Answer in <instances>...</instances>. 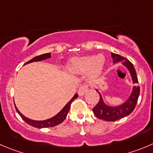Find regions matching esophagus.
I'll return each instance as SVG.
<instances>
[{"mask_svg": "<svg viewBox=\"0 0 153 153\" xmlns=\"http://www.w3.org/2000/svg\"><path fill=\"white\" fill-rule=\"evenodd\" d=\"M88 87L87 86V85H82V86L80 87L79 89H78V95H79V96H83L84 94L88 91Z\"/></svg>", "mask_w": 153, "mask_h": 153, "instance_id": "esophagus-1", "label": "esophagus"}]
</instances>
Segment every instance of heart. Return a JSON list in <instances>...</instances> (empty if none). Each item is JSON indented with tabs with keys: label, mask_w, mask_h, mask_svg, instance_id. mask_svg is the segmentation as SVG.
Instances as JSON below:
<instances>
[{
	"label": "heart",
	"mask_w": 153,
	"mask_h": 153,
	"mask_svg": "<svg viewBox=\"0 0 153 153\" xmlns=\"http://www.w3.org/2000/svg\"><path fill=\"white\" fill-rule=\"evenodd\" d=\"M104 63L105 58L102 55L88 56L72 59L66 68L72 74H84L89 72L90 76L96 78L102 72Z\"/></svg>",
	"instance_id": "heart-1"
}]
</instances>
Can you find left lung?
Wrapping results in <instances>:
<instances>
[{"mask_svg":"<svg viewBox=\"0 0 153 153\" xmlns=\"http://www.w3.org/2000/svg\"><path fill=\"white\" fill-rule=\"evenodd\" d=\"M111 55H112V59H113L114 63L121 62L122 65H125L128 68L131 75V78H132L133 83H138L136 70L134 67V65L128 59L118 55V54L111 53ZM96 91H98L97 89ZM98 93L100 96V101L93 108V112L95 115V116L99 119L104 120L106 122H114V121H117L120 118H122L127 115H130L134 111L140 95V87H133L132 92H131L128 99L124 103L118 105V106H111V105H106L102 100L100 93L99 91H98Z\"/></svg>","mask_w":153,"mask_h":153,"instance_id":"left-lung-1","label":"left lung"}]
</instances>
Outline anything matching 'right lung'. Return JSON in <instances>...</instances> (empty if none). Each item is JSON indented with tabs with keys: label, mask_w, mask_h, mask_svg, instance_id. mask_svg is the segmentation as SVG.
Wrapping results in <instances>:
<instances>
[{
	"label": "right lung",
	"mask_w": 153,
	"mask_h": 153,
	"mask_svg": "<svg viewBox=\"0 0 153 153\" xmlns=\"http://www.w3.org/2000/svg\"><path fill=\"white\" fill-rule=\"evenodd\" d=\"M51 57V53H44V54H41V55L37 56L34 57L33 59H31V60L28 61L25 64L30 63V62H38V61H41L44 60V59H49ZM78 97V95L77 94H75V96L72 98V99L70 100L69 102L65 105V106L62 108V110L59 112V113H57L55 116L52 117V118H49V119L47 120H44V121H35V120H32L30 119V118H26L25 116H24L22 113H21L18 110V109L16 108L15 105V108L16 109V112H18L19 115H20L21 118L26 122L27 124H28L29 125L32 127H35V128H50V127H54L56 125H58L59 124L62 123L63 122L65 118H66L67 114L68 112H69L70 109V106H71V104L72 102L76 99L77 97Z\"/></svg>",
	"instance_id": "add662e5"
}]
</instances>
